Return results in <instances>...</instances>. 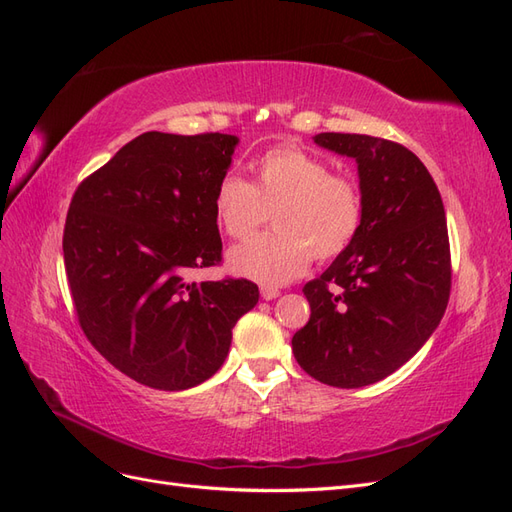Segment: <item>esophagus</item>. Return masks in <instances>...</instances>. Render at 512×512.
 Listing matches in <instances>:
<instances>
[{
	"label": "esophagus",
	"mask_w": 512,
	"mask_h": 512,
	"mask_svg": "<svg viewBox=\"0 0 512 512\" xmlns=\"http://www.w3.org/2000/svg\"><path fill=\"white\" fill-rule=\"evenodd\" d=\"M259 291H261V298H264V300H274V298L281 296V289L274 287V285H261Z\"/></svg>",
	"instance_id": "esophagus-1"
}]
</instances>
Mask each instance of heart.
I'll list each match as a JSON object with an SVG mask.
<instances>
[{
    "instance_id": "heart-1",
    "label": "heart",
    "mask_w": 512,
    "mask_h": 512,
    "mask_svg": "<svg viewBox=\"0 0 512 512\" xmlns=\"http://www.w3.org/2000/svg\"><path fill=\"white\" fill-rule=\"evenodd\" d=\"M253 171V184L227 171L214 191L216 225L227 238H251L270 214L276 229L231 248L233 272L259 283H287L313 257L326 264L354 244L364 199L352 175L330 171L328 160L294 145L268 150Z\"/></svg>"
}]
</instances>
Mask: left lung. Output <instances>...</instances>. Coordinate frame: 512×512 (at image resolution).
I'll list each match as a JSON object with an SVG mask.
<instances>
[{
  "instance_id": "8db88e82",
  "label": "left lung",
  "mask_w": 512,
  "mask_h": 512,
  "mask_svg": "<svg viewBox=\"0 0 512 512\" xmlns=\"http://www.w3.org/2000/svg\"><path fill=\"white\" fill-rule=\"evenodd\" d=\"M315 143L356 158L364 221L354 244L304 285L311 317L291 349L321 384L360 388L397 371L440 324L452 281L446 212L405 145L349 133H319Z\"/></svg>"
}]
</instances>
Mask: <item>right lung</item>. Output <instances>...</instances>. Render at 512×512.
<instances>
[{
    "instance_id": "1",
    "label": "right lung",
    "mask_w": 512,
    "mask_h": 512,
    "mask_svg": "<svg viewBox=\"0 0 512 512\" xmlns=\"http://www.w3.org/2000/svg\"><path fill=\"white\" fill-rule=\"evenodd\" d=\"M238 137L150 130L77 186L64 266L79 326L135 382L184 390L227 358L231 330L259 300L246 279L188 281L218 266L214 191Z\"/></svg>"
}]
</instances>
